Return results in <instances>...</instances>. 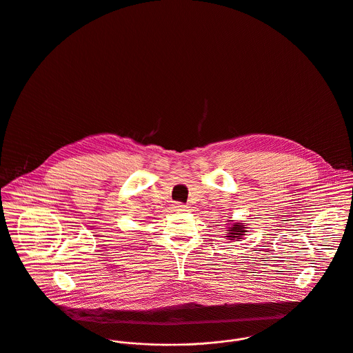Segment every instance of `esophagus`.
Returning a JSON list of instances; mask_svg holds the SVG:
<instances>
[{
	"mask_svg": "<svg viewBox=\"0 0 353 353\" xmlns=\"http://www.w3.org/2000/svg\"><path fill=\"white\" fill-rule=\"evenodd\" d=\"M173 208L176 210V211H187V205L185 204H183V203H174L173 204Z\"/></svg>",
	"mask_w": 353,
	"mask_h": 353,
	"instance_id": "esophagus-1",
	"label": "esophagus"
}]
</instances>
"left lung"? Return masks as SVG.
<instances>
[{"mask_svg": "<svg viewBox=\"0 0 353 353\" xmlns=\"http://www.w3.org/2000/svg\"><path fill=\"white\" fill-rule=\"evenodd\" d=\"M228 222V230L225 236L230 241H239L242 239L246 233H248V228L246 223L243 222H235V221H226Z\"/></svg>", "mask_w": 353, "mask_h": 353, "instance_id": "8db88e82", "label": "left lung"}]
</instances>
